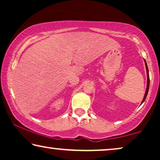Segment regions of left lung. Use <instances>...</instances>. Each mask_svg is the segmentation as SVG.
<instances>
[{"mask_svg":"<svg viewBox=\"0 0 160 160\" xmlns=\"http://www.w3.org/2000/svg\"><path fill=\"white\" fill-rule=\"evenodd\" d=\"M144 62H145V65H146V73H147V87H146V92H145V95H144V97H143V101H142L141 104L143 103V102H144V100H146V96H147V94H148V88H149V74H148V69L147 64H146V60H144Z\"/></svg>","mask_w":160,"mask_h":160,"instance_id":"obj_1","label":"left lung"}]
</instances>
